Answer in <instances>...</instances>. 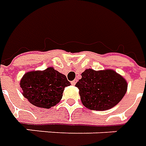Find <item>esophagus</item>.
Instances as JSON below:
<instances>
[{"instance_id":"esophagus-1","label":"esophagus","mask_w":146,"mask_h":146,"mask_svg":"<svg viewBox=\"0 0 146 146\" xmlns=\"http://www.w3.org/2000/svg\"><path fill=\"white\" fill-rule=\"evenodd\" d=\"M76 83H77V80H73V81H71V84H72L73 86H75V85H76Z\"/></svg>"}]
</instances>
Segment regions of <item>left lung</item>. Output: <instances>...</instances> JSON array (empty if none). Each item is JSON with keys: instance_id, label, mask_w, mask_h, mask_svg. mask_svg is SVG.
I'll return each mask as SVG.
<instances>
[{"instance_id": "1", "label": "left lung", "mask_w": 146, "mask_h": 146, "mask_svg": "<svg viewBox=\"0 0 146 146\" xmlns=\"http://www.w3.org/2000/svg\"><path fill=\"white\" fill-rule=\"evenodd\" d=\"M76 87L82 104L91 110H106L115 106L127 90V82L115 71L86 69Z\"/></svg>"}]
</instances>
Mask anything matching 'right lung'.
<instances>
[{
	"label": "right lung",
	"instance_id": "obj_1",
	"mask_svg": "<svg viewBox=\"0 0 146 146\" xmlns=\"http://www.w3.org/2000/svg\"><path fill=\"white\" fill-rule=\"evenodd\" d=\"M23 96L33 106L49 109L62 98L65 87L70 86L65 75L53 68L25 73L21 81Z\"/></svg>",
	"mask_w": 146,
	"mask_h": 146
}]
</instances>
